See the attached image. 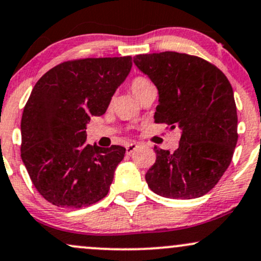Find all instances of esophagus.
I'll return each mask as SVG.
<instances>
[{
  "label": "esophagus",
  "mask_w": 261,
  "mask_h": 261,
  "mask_svg": "<svg viewBox=\"0 0 261 261\" xmlns=\"http://www.w3.org/2000/svg\"><path fill=\"white\" fill-rule=\"evenodd\" d=\"M137 147H139V146H137L136 143H134V142L128 143V145H126V153L127 154H131Z\"/></svg>",
  "instance_id": "esophagus-1"
}]
</instances>
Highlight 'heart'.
<instances>
[{
	"label": "heart",
	"mask_w": 261,
	"mask_h": 261,
	"mask_svg": "<svg viewBox=\"0 0 261 261\" xmlns=\"http://www.w3.org/2000/svg\"><path fill=\"white\" fill-rule=\"evenodd\" d=\"M152 88H154V87L151 83V81L142 76L135 77V79L130 82L131 92H133V94L139 100L149 91V89Z\"/></svg>",
	"instance_id": "heart-1"
}]
</instances>
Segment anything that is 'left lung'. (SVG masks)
I'll list each match as a JSON object with an SVG mask.
<instances>
[{
  "mask_svg": "<svg viewBox=\"0 0 261 261\" xmlns=\"http://www.w3.org/2000/svg\"><path fill=\"white\" fill-rule=\"evenodd\" d=\"M134 62L158 89L154 122L181 130L173 153L154 146L157 157L146 173L149 189L169 199L205 195L228 168L238 141L228 79L214 64L189 54H146Z\"/></svg>",
  "mask_w": 261,
  "mask_h": 261,
  "instance_id": "obj_1",
  "label": "left lung"
}]
</instances>
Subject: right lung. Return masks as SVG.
I'll return each instance as SVG.
<instances>
[{"instance_id": "right-lung-1", "label": "right lung", "mask_w": 261, "mask_h": 261, "mask_svg": "<svg viewBox=\"0 0 261 261\" xmlns=\"http://www.w3.org/2000/svg\"><path fill=\"white\" fill-rule=\"evenodd\" d=\"M131 66V56L70 60L35 83L20 121V157L53 205L81 208L107 196L126 149L88 145L86 125L106 113Z\"/></svg>"}]
</instances>
